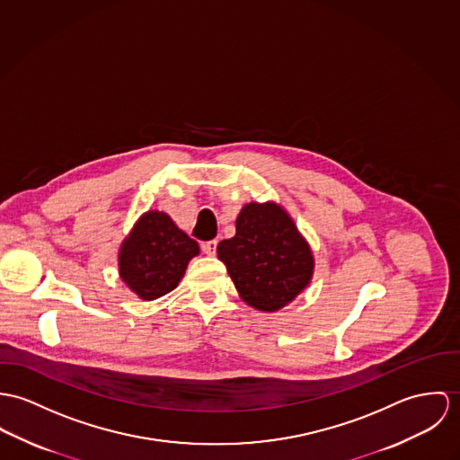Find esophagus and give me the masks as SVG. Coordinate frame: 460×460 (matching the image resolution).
I'll list each match as a JSON object with an SVG mask.
<instances>
[{
    "label": "esophagus",
    "instance_id": "34e87169",
    "mask_svg": "<svg viewBox=\"0 0 460 460\" xmlns=\"http://www.w3.org/2000/svg\"><path fill=\"white\" fill-rule=\"evenodd\" d=\"M217 240H211V242H206V243H203V251H205V254L208 255H215V252H217Z\"/></svg>",
    "mask_w": 460,
    "mask_h": 460
}]
</instances>
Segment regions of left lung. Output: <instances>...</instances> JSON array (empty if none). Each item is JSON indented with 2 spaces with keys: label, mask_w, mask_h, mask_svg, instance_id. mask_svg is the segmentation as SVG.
Segmentation results:
<instances>
[{
  "label": "left lung",
  "mask_w": 460,
  "mask_h": 460,
  "mask_svg": "<svg viewBox=\"0 0 460 460\" xmlns=\"http://www.w3.org/2000/svg\"><path fill=\"white\" fill-rule=\"evenodd\" d=\"M218 259L249 306L277 312L304 293L314 277V254L293 217L275 201L247 203L236 234L217 247Z\"/></svg>",
  "instance_id": "obj_1"
}]
</instances>
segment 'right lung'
<instances>
[{
	"label": "right lung",
	"instance_id": "right-lung-1",
	"mask_svg": "<svg viewBox=\"0 0 460 460\" xmlns=\"http://www.w3.org/2000/svg\"><path fill=\"white\" fill-rule=\"evenodd\" d=\"M199 245L172 218L158 209L143 213L118 252V273L141 300L154 302L171 293L185 275Z\"/></svg>",
	"mask_w": 460,
	"mask_h": 460
}]
</instances>
